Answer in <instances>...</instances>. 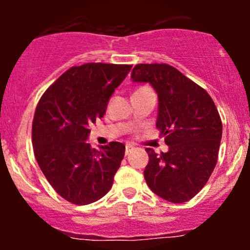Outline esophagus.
Instances as JSON below:
<instances>
[{"mask_svg": "<svg viewBox=\"0 0 250 250\" xmlns=\"http://www.w3.org/2000/svg\"><path fill=\"white\" fill-rule=\"evenodd\" d=\"M134 149V146H131V145H125V155H128L129 153H130L131 150H133Z\"/></svg>", "mask_w": 250, "mask_h": 250, "instance_id": "34e87169", "label": "esophagus"}]
</instances>
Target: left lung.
I'll return each instance as SVG.
<instances>
[{
	"label": "left lung",
	"mask_w": 250,
	"mask_h": 250,
	"mask_svg": "<svg viewBox=\"0 0 250 250\" xmlns=\"http://www.w3.org/2000/svg\"><path fill=\"white\" fill-rule=\"evenodd\" d=\"M131 80L149 83L156 91V127L169 147L161 154L146 149V182L169 202H187L205 187L216 166L222 137L219 111L205 89L166 63L136 64Z\"/></svg>",
	"instance_id": "left-lung-1"
}]
</instances>
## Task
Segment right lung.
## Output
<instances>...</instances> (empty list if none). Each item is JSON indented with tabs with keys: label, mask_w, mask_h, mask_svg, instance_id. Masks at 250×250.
<instances>
[{
	"label": "right lung",
	"mask_w": 250,
	"mask_h": 250,
	"mask_svg": "<svg viewBox=\"0 0 250 250\" xmlns=\"http://www.w3.org/2000/svg\"><path fill=\"white\" fill-rule=\"evenodd\" d=\"M130 69L109 63L71 67L37 104L31 131L36 161L56 193L74 205L95 202L113 186L125 145L110 142L96 150L85 141Z\"/></svg>",
	"instance_id": "1"
}]
</instances>
